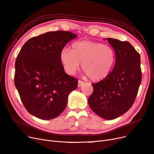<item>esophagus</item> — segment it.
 I'll return each mask as SVG.
<instances>
[{
    "label": "esophagus",
    "instance_id": "esophagus-1",
    "mask_svg": "<svg viewBox=\"0 0 154 154\" xmlns=\"http://www.w3.org/2000/svg\"><path fill=\"white\" fill-rule=\"evenodd\" d=\"M83 83H84V82H82V81H81V80H78V87H81Z\"/></svg>",
    "mask_w": 154,
    "mask_h": 154
}]
</instances>
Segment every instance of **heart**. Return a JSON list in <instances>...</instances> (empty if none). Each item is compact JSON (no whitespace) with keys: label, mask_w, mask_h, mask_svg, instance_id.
Wrapping results in <instances>:
<instances>
[{"label":"heart","mask_w":154,"mask_h":154,"mask_svg":"<svg viewBox=\"0 0 154 154\" xmlns=\"http://www.w3.org/2000/svg\"><path fill=\"white\" fill-rule=\"evenodd\" d=\"M60 58L65 71L72 74L80 67L92 81L106 78L112 71L116 62L115 50L110 45L91 40L74 42L72 50L63 48Z\"/></svg>","instance_id":"b5f03b06"}]
</instances>
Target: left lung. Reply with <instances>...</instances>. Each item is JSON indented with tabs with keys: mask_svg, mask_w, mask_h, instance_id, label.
Listing matches in <instances>:
<instances>
[{
	"mask_svg": "<svg viewBox=\"0 0 154 154\" xmlns=\"http://www.w3.org/2000/svg\"><path fill=\"white\" fill-rule=\"evenodd\" d=\"M115 50L116 63L109 75L93 83L88 103L102 118L114 119L131 108L142 79L141 57L128 42L107 38Z\"/></svg>",
	"mask_w": 154,
	"mask_h": 154,
	"instance_id": "left-lung-1",
	"label": "left lung"
}]
</instances>
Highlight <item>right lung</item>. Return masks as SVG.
<instances>
[{
    "mask_svg": "<svg viewBox=\"0 0 154 154\" xmlns=\"http://www.w3.org/2000/svg\"><path fill=\"white\" fill-rule=\"evenodd\" d=\"M76 35L69 31L48 32L32 37L22 46L15 62L14 82L27 112L49 120L63 112L68 96L78 80L68 75L60 53Z\"/></svg>",
    "mask_w": 154,
    "mask_h": 154,
    "instance_id": "1",
    "label": "right lung"
}]
</instances>
